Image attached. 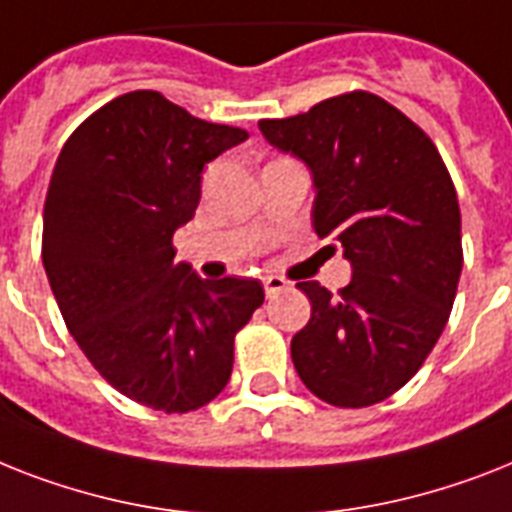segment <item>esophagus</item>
I'll use <instances>...</instances> for the list:
<instances>
[{
	"mask_svg": "<svg viewBox=\"0 0 512 512\" xmlns=\"http://www.w3.org/2000/svg\"><path fill=\"white\" fill-rule=\"evenodd\" d=\"M263 286H265V294H268V297H276L278 292H284L286 289V281L281 276H265Z\"/></svg>",
	"mask_w": 512,
	"mask_h": 512,
	"instance_id": "obj_1",
	"label": "esophagus"
}]
</instances>
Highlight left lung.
I'll return each instance as SVG.
<instances>
[{
  "mask_svg": "<svg viewBox=\"0 0 512 512\" xmlns=\"http://www.w3.org/2000/svg\"><path fill=\"white\" fill-rule=\"evenodd\" d=\"M313 176V226L334 236L352 281L331 294L299 281L313 313L294 334L302 384L336 407L392 397L434 350L460 270V207L434 141L397 107L352 91L257 123Z\"/></svg>",
  "mask_w": 512,
  "mask_h": 512,
  "instance_id": "left-lung-1",
  "label": "left lung"
}]
</instances>
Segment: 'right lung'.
<instances>
[{
	"instance_id": "add662e5",
	"label": "right lung",
	"mask_w": 512,
	"mask_h": 512,
	"mask_svg": "<svg viewBox=\"0 0 512 512\" xmlns=\"http://www.w3.org/2000/svg\"><path fill=\"white\" fill-rule=\"evenodd\" d=\"M247 136L131 91L83 120L57 157L41 260L68 331L128 400L189 413L231 378L234 336L263 284L199 278L173 263V236L194 218L202 168Z\"/></svg>"
}]
</instances>
